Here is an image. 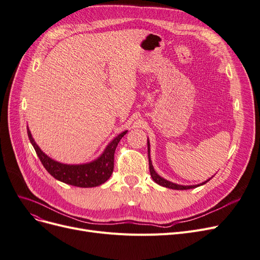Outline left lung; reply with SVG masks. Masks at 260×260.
<instances>
[{"label": "left lung", "mask_w": 260, "mask_h": 260, "mask_svg": "<svg viewBox=\"0 0 260 260\" xmlns=\"http://www.w3.org/2000/svg\"><path fill=\"white\" fill-rule=\"evenodd\" d=\"M150 141H149V138H148V156H149V166H150V173H151V176L153 178L154 182L158 185H160L162 187H166V188H170V189H175V190H187V189H193V188H197L199 186H202L206 184L207 182H209V180L211 179V177L207 180H205V182H203L201 184H198V185H191V186H184V185H178V184H175V183H172V182H169V180L165 179L164 177H161L160 175H158L157 172L155 171V169L152 165V160H151V156H150Z\"/></svg>", "instance_id": "8db88e82"}]
</instances>
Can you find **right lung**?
I'll return each instance as SVG.
<instances>
[{"label": "right lung", "instance_id": "obj_1", "mask_svg": "<svg viewBox=\"0 0 260 260\" xmlns=\"http://www.w3.org/2000/svg\"><path fill=\"white\" fill-rule=\"evenodd\" d=\"M127 133L124 131L119 134L117 137L112 139L104 152L101 154L96 159L81 165H67L59 161H56L49 157L46 153H43L41 149L34 140L31 133L27 126V135L30 143L35 149L39 159L46 170L57 180L72 185L75 187L82 188H91L104 184L106 180L111 176L114 171V156L115 151L119 141Z\"/></svg>", "mask_w": 260, "mask_h": 260}]
</instances>
